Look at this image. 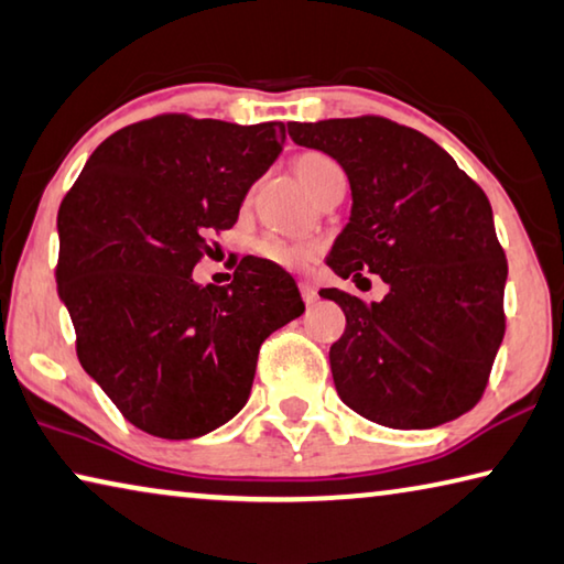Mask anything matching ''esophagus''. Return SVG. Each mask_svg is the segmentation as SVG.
<instances>
[{"label":"esophagus","instance_id":"1","mask_svg":"<svg viewBox=\"0 0 564 564\" xmlns=\"http://www.w3.org/2000/svg\"><path fill=\"white\" fill-rule=\"evenodd\" d=\"M301 296H303V301L308 303H316L318 301V291H316V285L314 283H308V281H301Z\"/></svg>","mask_w":564,"mask_h":564}]
</instances>
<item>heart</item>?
Listing matches in <instances>:
<instances>
[{"mask_svg": "<svg viewBox=\"0 0 564 564\" xmlns=\"http://www.w3.org/2000/svg\"><path fill=\"white\" fill-rule=\"evenodd\" d=\"M293 173L301 181V185L314 195V200L321 193L328 191L330 185L346 183V175L341 165L336 163L334 158L326 153H318V150H308V153H301L293 160ZM256 250L261 253L265 261L283 268H303L311 258H314V248L301 246V243H289V240L265 236L256 243Z\"/></svg>", "mask_w": 564, "mask_h": 564, "instance_id": "obj_1", "label": "heart"}]
</instances>
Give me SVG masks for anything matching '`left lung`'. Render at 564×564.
<instances>
[{
    "label": "left lung",
    "instance_id": "left-lung-1",
    "mask_svg": "<svg viewBox=\"0 0 564 564\" xmlns=\"http://www.w3.org/2000/svg\"><path fill=\"white\" fill-rule=\"evenodd\" d=\"M289 135L334 158L351 185L330 271L389 285L373 303L318 291L346 316L328 351L338 397L391 429L462 416L505 338L507 258L485 191L434 140L383 118L289 122Z\"/></svg>",
    "mask_w": 564,
    "mask_h": 564
}]
</instances>
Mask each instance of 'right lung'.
I'll list each match as a JSON object with an SVG mask.
<instances>
[{"label":"right lung","instance_id":"add662e5","mask_svg":"<svg viewBox=\"0 0 564 564\" xmlns=\"http://www.w3.org/2000/svg\"><path fill=\"white\" fill-rule=\"evenodd\" d=\"M283 142V122L160 115L97 145L59 205L57 291L79 364L142 432L195 440L230 422L261 344L306 308L265 258L246 256L228 285L193 281Z\"/></svg>","mask_w":564,"mask_h":564}]
</instances>
